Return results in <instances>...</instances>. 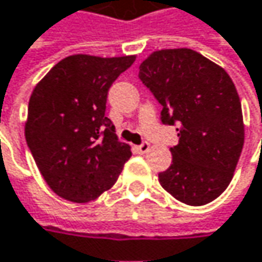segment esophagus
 <instances>
[{"label":"esophagus","instance_id":"obj_1","mask_svg":"<svg viewBox=\"0 0 262 262\" xmlns=\"http://www.w3.org/2000/svg\"><path fill=\"white\" fill-rule=\"evenodd\" d=\"M148 150H150V144H148V142H142L141 145H138V147H136V151H138V153H141V155L147 153Z\"/></svg>","mask_w":262,"mask_h":262}]
</instances>
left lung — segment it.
<instances>
[{
	"label": "left lung",
	"instance_id": "left-lung-1",
	"mask_svg": "<svg viewBox=\"0 0 262 262\" xmlns=\"http://www.w3.org/2000/svg\"><path fill=\"white\" fill-rule=\"evenodd\" d=\"M139 79L179 126L162 187L187 205L214 201L231 183L245 144L242 103L224 67L189 48L160 49L139 66Z\"/></svg>",
	"mask_w": 262,
	"mask_h": 262
}]
</instances>
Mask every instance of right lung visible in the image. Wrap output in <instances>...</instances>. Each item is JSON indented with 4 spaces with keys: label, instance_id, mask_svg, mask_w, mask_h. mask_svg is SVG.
<instances>
[{
    "label": "right lung",
    "instance_id": "add662e5",
    "mask_svg": "<svg viewBox=\"0 0 262 262\" xmlns=\"http://www.w3.org/2000/svg\"><path fill=\"white\" fill-rule=\"evenodd\" d=\"M135 60L75 54L34 86L25 139L40 174L62 200L94 201L130 159V145L118 141L105 111L109 86Z\"/></svg>",
    "mask_w": 262,
    "mask_h": 262
}]
</instances>
